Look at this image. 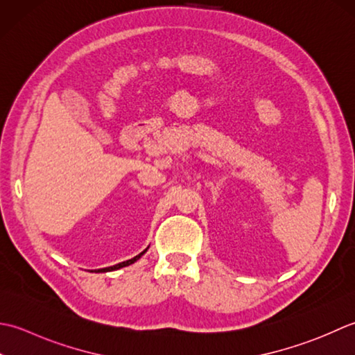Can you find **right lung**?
<instances>
[{
    "mask_svg": "<svg viewBox=\"0 0 355 355\" xmlns=\"http://www.w3.org/2000/svg\"><path fill=\"white\" fill-rule=\"evenodd\" d=\"M147 250H144L141 254H137V256H135L133 259H130V260H125V262H121V263H118V265H113V266H108V268H101V270H95V272H108V271H114V270H119V268H124V266H128V265H132V263H135L136 260H139L142 256H144V252H146Z\"/></svg>",
    "mask_w": 355,
    "mask_h": 355,
    "instance_id": "obj_1",
    "label": "right lung"
}]
</instances>
